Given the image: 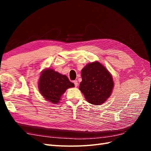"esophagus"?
Segmentation results:
<instances>
[{
	"label": "esophagus",
	"mask_w": 151,
	"mask_h": 151,
	"mask_svg": "<svg viewBox=\"0 0 151 151\" xmlns=\"http://www.w3.org/2000/svg\"><path fill=\"white\" fill-rule=\"evenodd\" d=\"M73 83L74 84V85H75L76 87H77V86H78V82H77V81H76V80L73 81Z\"/></svg>",
	"instance_id": "1"
}]
</instances>
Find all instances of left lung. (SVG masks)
Here are the masks:
<instances>
[{"label": "left lung", "mask_w": 151, "mask_h": 151, "mask_svg": "<svg viewBox=\"0 0 151 151\" xmlns=\"http://www.w3.org/2000/svg\"><path fill=\"white\" fill-rule=\"evenodd\" d=\"M79 89L89 103L99 105L110 96L114 86L111 75L99 62L87 64L81 71Z\"/></svg>", "instance_id": "8db88e82"}]
</instances>
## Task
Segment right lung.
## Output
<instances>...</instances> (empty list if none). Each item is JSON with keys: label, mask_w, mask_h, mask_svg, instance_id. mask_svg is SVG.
Listing matches in <instances>:
<instances>
[{"label": "right lung", "mask_w": 151, "mask_h": 151, "mask_svg": "<svg viewBox=\"0 0 151 151\" xmlns=\"http://www.w3.org/2000/svg\"><path fill=\"white\" fill-rule=\"evenodd\" d=\"M74 86V84L69 81L66 76L50 68L42 72L38 82L40 93L47 101L53 104L59 103L66 89Z\"/></svg>", "instance_id": "right-lung-1"}]
</instances>
